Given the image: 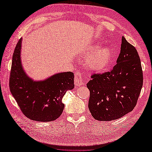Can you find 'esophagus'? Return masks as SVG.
Returning <instances> with one entry per match:
<instances>
[{"mask_svg":"<svg viewBox=\"0 0 152 152\" xmlns=\"http://www.w3.org/2000/svg\"><path fill=\"white\" fill-rule=\"evenodd\" d=\"M74 84L76 86H81L83 85V80H82V74H80V72L78 71H76L74 74Z\"/></svg>","mask_w":152,"mask_h":152,"instance_id":"1","label":"esophagus"}]
</instances>
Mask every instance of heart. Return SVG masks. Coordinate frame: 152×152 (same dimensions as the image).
Segmentation results:
<instances>
[{"instance_id": "b5f03b06", "label": "heart", "mask_w": 152, "mask_h": 152, "mask_svg": "<svg viewBox=\"0 0 152 152\" xmlns=\"http://www.w3.org/2000/svg\"><path fill=\"white\" fill-rule=\"evenodd\" d=\"M86 64L95 72H102L107 70L114 59V51L110 46L101 47L97 43L92 45L85 53Z\"/></svg>"}]
</instances>
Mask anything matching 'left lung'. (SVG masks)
Listing matches in <instances>:
<instances>
[{
  "label": "left lung",
  "mask_w": 152,
  "mask_h": 152,
  "mask_svg": "<svg viewBox=\"0 0 152 152\" xmlns=\"http://www.w3.org/2000/svg\"><path fill=\"white\" fill-rule=\"evenodd\" d=\"M117 64L110 72L93 74L87 83L92 116L99 121H112L133 110L143 83L139 56L135 48L122 37Z\"/></svg>",
  "instance_id": "obj_1"
}]
</instances>
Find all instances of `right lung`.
<instances>
[{
	"instance_id": "obj_1",
	"label": "right lung",
	"mask_w": 152,
	"mask_h": 152,
	"mask_svg": "<svg viewBox=\"0 0 152 152\" xmlns=\"http://www.w3.org/2000/svg\"><path fill=\"white\" fill-rule=\"evenodd\" d=\"M22 38L12 57L10 89L23 114L33 121L56 120L62 114V98L74 88V74L59 72L44 80H34L25 72L21 63Z\"/></svg>"
}]
</instances>
